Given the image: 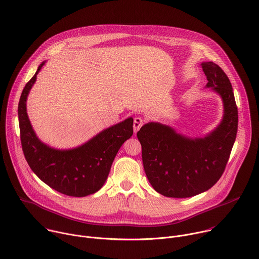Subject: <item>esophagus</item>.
<instances>
[{
	"mask_svg": "<svg viewBox=\"0 0 259 259\" xmlns=\"http://www.w3.org/2000/svg\"><path fill=\"white\" fill-rule=\"evenodd\" d=\"M143 125V120L140 117H136L134 118V123H133V129H134V133H137V131L141 128V126Z\"/></svg>",
	"mask_w": 259,
	"mask_h": 259,
	"instance_id": "obj_1",
	"label": "esophagus"
}]
</instances>
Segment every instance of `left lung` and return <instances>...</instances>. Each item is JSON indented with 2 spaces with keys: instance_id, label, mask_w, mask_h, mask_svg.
Here are the masks:
<instances>
[{
  "instance_id": "8db88e82",
  "label": "left lung",
  "mask_w": 259,
  "mask_h": 259,
  "mask_svg": "<svg viewBox=\"0 0 259 259\" xmlns=\"http://www.w3.org/2000/svg\"><path fill=\"white\" fill-rule=\"evenodd\" d=\"M206 88L223 100L224 116L203 137L178 133L160 122L144 124L137 132L142 163L156 192L169 198H190L211 189L223 175L238 131V108L232 84L214 62L201 63Z\"/></svg>"
}]
</instances>
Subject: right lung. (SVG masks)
Returning a JSON list of instances; mask_svg holds the SVG:
<instances>
[{
	"instance_id": "obj_1",
	"label": "right lung",
	"mask_w": 259,
	"mask_h": 259,
	"mask_svg": "<svg viewBox=\"0 0 259 259\" xmlns=\"http://www.w3.org/2000/svg\"><path fill=\"white\" fill-rule=\"evenodd\" d=\"M45 62L39 65L20 96L18 120L22 151L32 172L51 189L70 197H86L102 188L120 147L133 134V118L103 129L72 149L59 150L44 143L32 129L26 100Z\"/></svg>"
}]
</instances>
